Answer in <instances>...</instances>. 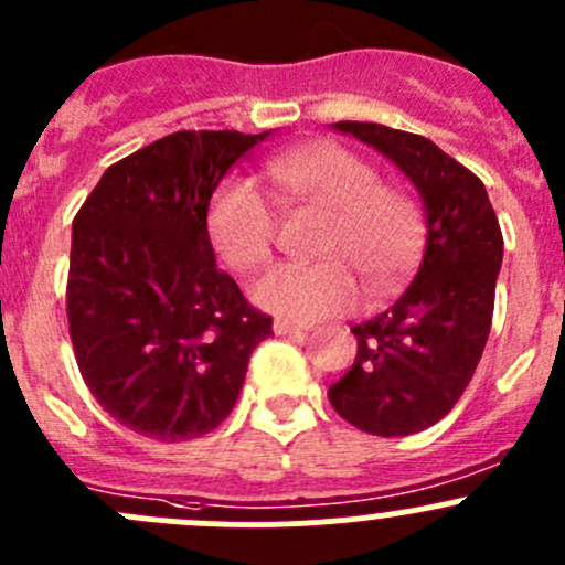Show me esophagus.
<instances>
[{
	"label": "esophagus",
	"mask_w": 565,
	"mask_h": 565,
	"mask_svg": "<svg viewBox=\"0 0 565 565\" xmlns=\"http://www.w3.org/2000/svg\"><path fill=\"white\" fill-rule=\"evenodd\" d=\"M273 330H276L278 335H292V333H303L306 324L292 322V319H276V322H273Z\"/></svg>",
	"instance_id": "34e87169"
}]
</instances>
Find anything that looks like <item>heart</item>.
I'll return each mask as SVG.
<instances>
[{
    "label": "heart",
    "mask_w": 565,
    "mask_h": 565,
    "mask_svg": "<svg viewBox=\"0 0 565 565\" xmlns=\"http://www.w3.org/2000/svg\"><path fill=\"white\" fill-rule=\"evenodd\" d=\"M265 172L287 202L324 213L315 265H281L259 278L250 298L281 319L344 315L369 284L374 295L393 292L420 265L429 241L418 199L383 185L372 163L339 145H309L270 158ZM207 235L232 270L267 265L276 248L278 221L259 188L232 177L215 191Z\"/></svg>",
    "instance_id": "obj_1"
}]
</instances>
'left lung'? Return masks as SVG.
Listing matches in <instances>:
<instances>
[{
  "label": "left lung",
  "mask_w": 565,
  "mask_h": 565,
  "mask_svg": "<svg viewBox=\"0 0 565 565\" xmlns=\"http://www.w3.org/2000/svg\"><path fill=\"white\" fill-rule=\"evenodd\" d=\"M409 177L426 210L424 262L388 311L355 324L358 355L328 388L335 413L377 437H407L446 418L489 339L503 232L487 188L426 136L335 122Z\"/></svg>",
  "instance_id": "obj_1"
}]
</instances>
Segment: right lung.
Masks as SVG:
<instances>
[{
  "label": "right lung",
  "mask_w": 565,
  "mask_h": 565,
  "mask_svg": "<svg viewBox=\"0 0 565 565\" xmlns=\"http://www.w3.org/2000/svg\"><path fill=\"white\" fill-rule=\"evenodd\" d=\"M265 134L177 130L111 163L73 218L67 324L100 407L158 443L213 431L273 317L215 267L210 196Z\"/></svg>",
  "instance_id": "right-lung-1"
}]
</instances>
